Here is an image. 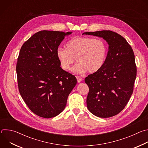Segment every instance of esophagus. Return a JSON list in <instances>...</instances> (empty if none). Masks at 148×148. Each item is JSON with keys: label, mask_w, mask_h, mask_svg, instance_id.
Instances as JSON below:
<instances>
[{"label": "esophagus", "mask_w": 148, "mask_h": 148, "mask_svg": "<svg viewBox=\"0 0 148 148\" xmlns=\"http://www.w3.org/2000/svg\"><path fill=\"white\" fill-rule=\"evenodd\" d=\"M77 78V82L79 83V82H81L82 81V78H81V77H76Z\"/></svg>", "instance_id": "1"}]
</instances>
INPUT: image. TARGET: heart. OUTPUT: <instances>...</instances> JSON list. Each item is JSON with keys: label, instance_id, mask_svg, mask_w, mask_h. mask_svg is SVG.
I'll use <instances>...</instances> for the list:
<instances>
[{"label": "heart", "instance_id": "b5f03b06", "mask_svg": "<svg viewBox=\"0 0 148 148\" xmlns=\"http://www.w3.org/2000/svg\"><path fill=\"white\" fill-rule=\"evenodd\" d=\"M107 50V45L102 39L75 37L67 42L66 49L58 48L56 55L62 70H69L76 60L78 63L72 69L73 73H95L103 66Z\"/></svg>", "mask_w": 148, "mask_h": 148}]
</instances>
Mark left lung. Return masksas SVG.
Instances as JSON below:
<instances>
[{
	"label": "left lung",
	"instance_id": "1",
	"mask_svg": "<svg viewBox=\"0 0 148 148\" xmlns=\"http://www.w3.org/2000/svg\"><path fill=\"white\" fill-rule=\"evenodd\" d=\"M82 34L101 37L109 46L102 68L85 78L89 87L88 110L98 117L113 116L123 110L133 92L136 77L133 50L122 36L110 30Z\"/></svg>",
	"mask_w": 148,
	"mask_h": 148
}]
</instances>
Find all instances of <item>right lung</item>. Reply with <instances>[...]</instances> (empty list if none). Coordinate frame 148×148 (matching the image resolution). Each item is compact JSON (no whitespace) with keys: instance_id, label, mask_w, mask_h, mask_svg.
I'll use <instances>...</instances> for the list:
<instances>
[{"instance_id":"add662e5","label":"right lung","mask_w":148,"mask_h":148,"mask_svg":"<svg viewBox=\"0 0 148 148\" xmlns=\"http://www.w3.org/2000/svg\"><path fill=\"white\" fill-rule=\"evenodd\" d=\"M71 33L40 31L20 49L16 66L19 92L29 109L40 117L60 114L77 84L75 77L61 68L56 55L65 36Z\"/></svg>"}]
</instances>
